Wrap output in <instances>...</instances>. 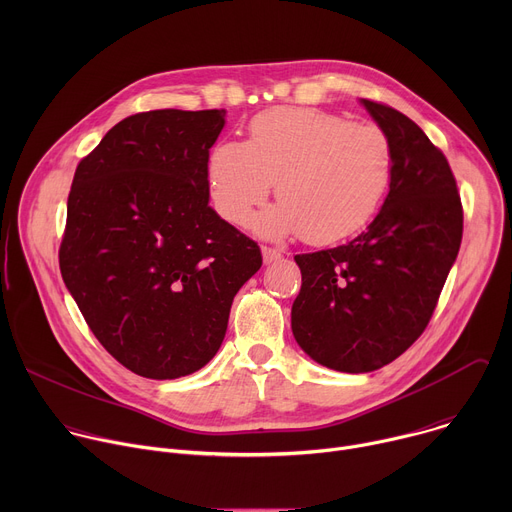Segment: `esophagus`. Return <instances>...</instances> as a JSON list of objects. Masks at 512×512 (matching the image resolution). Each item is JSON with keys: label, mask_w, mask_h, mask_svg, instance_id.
<instances>
[{"label": "esophagus", "mask_w": 512, "mask_h": 512, "mask_svg": "<svg viewBox=\"0 0 512 512\" xmlns=\"http://www.w3.org/2000/svg\"><path fill=\"white\" fill-rule=\"evenodd\" d=\"M261 253H263V263H267V265L281 259V251H279V249H273V247H267V245L261 247Z\"/></svg>", "instance_id": "34e87169"}]
</instances>
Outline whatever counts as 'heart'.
<instances>
[{
    "mask_svg": "<svg viewBox=\"0 0 512 512\" xmlns=\"http://www.w3.org/2000/svg\"><path fill=\"white\" fill-rule=\"evenodd\" d=\"M391 137L377 125L306 107H275L251 119L247 141H218L208 156L214 208L247 225L275 182L281 200L255 218L261 235H302L332 245L367 227L393 178Z\"/></svg>",
    "mask_w": 512,
    "mask_h": 512,
    "instance_id": "obj_1",
    "label": "heart"
}]
</instances>
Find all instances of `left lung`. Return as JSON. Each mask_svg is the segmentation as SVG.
I'll return each mask as SVG.
<instances>
[{"mask_svg": "<svg viewBox=\"0 0 512 512\" xmlns=\"http://www.w3.org/2000/svg\"><path fill=\"white\" fill-rule=\"evenodd\" d=\"M362 105L393 143L389 194L350 243L296 255L302 289L291 306L298 344L340 373L377 371L423 334L464 231L444 152L401 111L371 99Z\"/></svg>", "mask_w": 512, "mask_h": 512, "instance_id": "obj_1", "label": "left lung"}]
</instances>
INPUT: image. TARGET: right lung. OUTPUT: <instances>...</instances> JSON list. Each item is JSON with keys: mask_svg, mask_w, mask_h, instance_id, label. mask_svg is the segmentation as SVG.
<instances>
[{"mask_svg": "<svg viewBox=\"0 0 512 512\" xmlns=\"http://www.w3.org/2000/svg\"><path fill=\"white\" fill-rule=\"evenodd\" d=\"M223 127L225 109L135 113L72 178L62 279L103 348L145 379L202 369L263 263L208 206V154Z\"/></svg>", "mask_w": 512, "mask_h": 512, "instance_id": "1", "label": "right lung"}]
</instances>
